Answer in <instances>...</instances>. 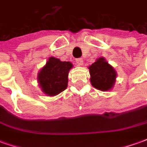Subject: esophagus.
Masks as SVG:
<instances>
[{
  "mask_svg": "<svg viewBox=\"0 0 147 147\" xmlns=\"http://www.w3.org/2000/svg\"><path fill=\"white\" fill-rule=\"evenodd\" d=\"M83 59L82 58H78L76 59V64L78 66H81V65H83Z\"/></svg>",
  "mask_w": 147,
  "mask_h": 147,
  "instance_id": "esophagus-1",
  "label": "esophagus"
}]
</instances>
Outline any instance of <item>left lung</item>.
Wrapping results in <instances>:
<instances>
[{
  "label": "left lung",
  "mask_w": 147,
  "mask_h": 147,
  "mask_svg": "<svg viewBox=\"0 0 147 147\" xmlns=\"http://www.w3.org/2000/svg\"><path fill=\"white\" fill-rule=\"evenodd\" d=\"M90 82L94 87L102 91H106L113 86L117 77L113 67L100 57L89 67Z\"/></svg>",
  "instance_id": "left-lung-1"
}]
</instances>
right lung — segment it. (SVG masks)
<instances>
[{
	"label": "right lung",
	"instance_id": "right-lung-1",
	"mask_svg": "<svg viewBox=\"0 0 147 147\" xmlns=\"http://www.w3.org/2000/svg\"><path fill=\"white\" fill-rule=\"evenodd\" d=\"M72 64L68 61H61L53 57L40 71L38 83L43 92L49 96L57 95L67 88L68 71Z\"/></svg>",
	"mask_w": 147,
	"mask_h": 147
}]
</instances>
